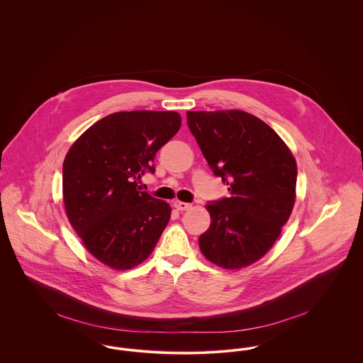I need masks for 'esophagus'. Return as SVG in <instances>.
Listing matches in <instances>:
<instances>
[{
	"mask_svg": "<svg viewBox=\"0 0 363 363\" xmlns=\"http://www.w3.org/2000/svg\"><path fill=\"white\" fill-rule=\"evenodd\" d=\"M174 207L177 208L178 211H186V209H189L191 206H190L189 203H184V201H174Z\"/></svg>",
	"mask_w": 363,
	"mask_h": 363,
	"instance_id": "1",
	"label": "esophagus"
}]
</instances>
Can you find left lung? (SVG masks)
Instances as JSON below:
<instances>
[{"label":"left lung","mask_w":363,"mask_h":363,"mask_svg":"<svg viewBox=\"0 0 363 363\" xmlns=\"http://www.w3.org/2000/svg\"><path fill=\"white\" fill-rule=\"evenodd\" d=\"M188 126L209 169L230 194L208 201L211 225L199 245L211 262L240 269L280 235L295 201L296 163L277 132L241 110L188 111Z\"/></svg>","instance_id":"obj_1"}]
</instances>
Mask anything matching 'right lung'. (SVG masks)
Wrapping results in <instances>:
<instances>
[{"label":"right lung","mask_w":363,"mask_h":363,"mask_svg":"<svg viewBox=\"0 0 363 363\" xmlns=\"http://www.w3.org/2000/svg\"><path fill=\"white\" fill-rule=\"evenodd\" d=\"M175 111H120L76 140L62 166L64 204L88 252L114 269L147 259L170 220L172 208L138 191L155 173L156 152L179 130Z\"/></svg>","instance_id":"1"}]
</instances>
